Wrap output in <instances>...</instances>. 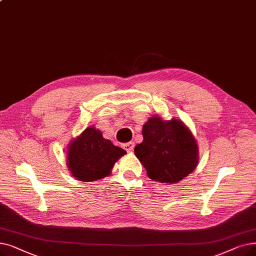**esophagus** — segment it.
<instances>
[{"label": "esophagus", "instance_id": "1", "mask_svg": "<svg viewBox=\"0 0 256 256\" xmlns=\"http://www.w3.org/2000/svg\"><path fill=\"white\" fill-rule=\"evenodd\" d=\"M134 146H135L134 142H128V143L124 144V150H126L128 152H130L134 150Z\"/></svg>", "mask_w": 256, "mask_h": 256}]
</instances>
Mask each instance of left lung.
<instances>
[{"label": "left lung", "instance_id": "1", "mask_svg": "<svg viewBox=\"0 0 256 256\" xmlns=\"http://www.w3.org/2000/svg\"><path fill=\"white\" fill-rule=\"evenodd\" d=\"M143 141L135 154L152 180L174 184L192 174L198 162V146L184 122L154 115L143 124Z\"/></svg>", "mask_w": 256, "mask_h": 256}]
</instances>
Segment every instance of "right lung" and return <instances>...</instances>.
<instances>
[{
  "label": "right lung",
  "mask_w": 256,
  "mask_h": 256,
  "mask_svg": "<svg viewBox=\"0 0 256 256\" xmlns=\"http://www.w3.org/2000/svg\"><path fill=\"white\" fill-rule=\"evenodd\" d=\"M126 154L115 146L95 126H88L66 148V166L75 179L92 182L108 176L114 164Z\"/></svg>",
  "instance_id": "right-lung-1"
}]
</instances>
